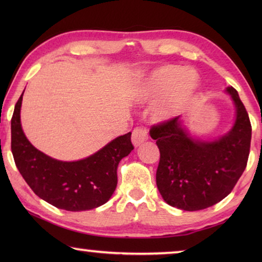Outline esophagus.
<instances>
[{"mask_svg":"<svg viewBox=\"0 0 262 262\" xmlns=\"http://www.w3.org/2000/svg\"><path fill=\"white\" fill-rule=\"evenodd\" d=\"M148 140V129L145 127H136L134 128L132 134V141L135 147H139L141 143Z\"/></svg>","mask_w":262,"mask_h":262,"instance_id":"obj_1","label":"esophagus"}]
</instances>
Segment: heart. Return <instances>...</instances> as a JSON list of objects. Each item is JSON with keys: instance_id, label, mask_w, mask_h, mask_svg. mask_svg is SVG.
<instances>
[{"instance_id": "1", "label": "heart", "mask_w": 262, "mask_h": 262, "mask_svg": "<svg viewBox=\"0 0 262 262\" xmlns=\"http://www.w3.org/2000/svg\"><path fill=\"white\" fill-rule=\"evenodd\" d=\"M198 86V76L193 70L178 66H165L156 70L141 88L140 97L145 100H158L165 97L155 107L152 117L162 120L173 114L183 106Z\"/></svg>"}]
</instances>
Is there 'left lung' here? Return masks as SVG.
I'll list each match as a JSON object with an SVG mask.
<instances>
[{"mask_svg":"<svg viewBox=\"0 0 262 262\" xmlns=\"http://www.w3.org/2000/svg\"><path fill=\"white\" fill-rule=\"evenodd\" d=\"M231 95L237 110L229 134L215 142L190 139L181 128L180 117L150 128L159 158L156 184L166 203L187 211L206 209L231 193L247 165L252 126L248 113L234 88Z\"/></svg>","mask_w":262,"mask_h":262,"instance_id":"obj_1","label":"left lung"}]
</instances>
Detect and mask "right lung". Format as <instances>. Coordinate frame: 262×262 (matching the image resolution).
I'll return each mask as SVG.
<instances>
[{
    "mask_svg": "<svg viewBox=\"0 0 262 262\" xmlns=\"http://www.w3.org/2000/svg\"><path fill=\"white\" fill-rule=\"evenodd\" d=\"M23 94L11 119V151L19 173L39 198L59 209L90 210L110 200L118 184L119 162L134 149L132 133L77 162H60L35 149L20 126Z\"/></svg>",
    "mask_w": 262,
    "mask_h": 262,
    "instance_id": "add662e5",
    "label": "right lung"
}]
</instances>
